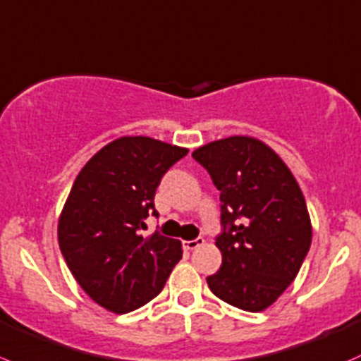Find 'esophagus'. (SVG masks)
Wrapping results in <instances>:
<instances>
[{
    "mask_svg": "<svg viewBox=\"0 0 361 361\" xmlns=\"http://www.w3.org/2000/svg\"><path fill=\"white\" fill-rule=\"evenodd\" d=\"M203 238L202 237H198V238H195V240H185L184 242V247L188 249V251H192V249H196V247H200V245H203Z\"/></svg>",
    "mask_w": 361,
    "mask_h": 361,
    "instance_id": "esophagus-1",
    "label": "esophagus"
}]
</instances>
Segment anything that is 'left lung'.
<instances>
[{
	"instance_id": "1",
	"label": "left lung",
	"mask_w": 361,
	"mask_h": 361,
	"mask_svg": "<svg viewBox=\"0 0 361 361\" xmlns=\"http://www.w3.org/2000/svg\"><path fill=\"white\" fill-rule=\"evenodd\" d=\"M192 158L221 191V269L210 291L230 305L262 312L297 277L312 240L305 198L286 163L244 135L202 145Z\"/></svg>"
}]
</instances>
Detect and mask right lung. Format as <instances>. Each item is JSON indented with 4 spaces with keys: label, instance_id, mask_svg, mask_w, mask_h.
I'll use <instances>...</instances> for the list:
<instances>
[{
    "label": "right lung",
    "instance_id": "obj_1",
    "mask_svg": "<svg viewBox=\"0 0 361 361\" xmlns=\"http://www.w3.org/2000/svg\"><path fill=\"white\" fill-rule=\"evenodd\" d=\"M188 149L151 137H121L99 149L75 179L59 216L58 240L68 269L96 303L126 314L158 297L182 244L144 219L158 216L154 195Z\"/></svg>",
    "mask_w": 361,
    "mask_h": 361
}]
</instances>
